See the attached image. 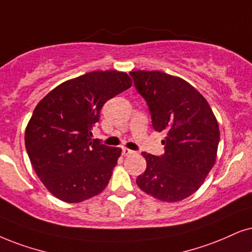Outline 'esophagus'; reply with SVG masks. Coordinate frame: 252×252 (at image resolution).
Instances as JSON below:
<instances>
[{"label": "esophagus", "instance_id": "obj_1", "mask_svg": "<svg viewBox=\"0 0 252 252\" xmlns=\"http://www.w3.org/2000/svg\"><path fill=\"white\" fill-rule=\"evenodd\" d=\"M132 154H133L132 150L126 149V148H123V149H122V155H123V156H130V155H132Z\"/></svg>", "mask_w": 252, "mask_h": 252}]
</instances>
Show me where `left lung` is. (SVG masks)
I'll return each mask as SVG.
<instances>
[{
  "mask_svg": "<svg viewBox=\"0 0 252 252\" xmlns=\"http://www.w3.org/2000/svg\"><path fill=\"white\" fill-rule=\"evenodd\" d=\"M145 98L156 131H165V154L142 152L146 170L136 179L143 192L164 202L192 195L214 166L220 142L211 106L192 85L159 71L130 72Z\"/></svg>",
  "mask_w": 252,
  "mask_h": 252,
  "instance_id": "1",
  "label": "left lung"
}]
</instances>
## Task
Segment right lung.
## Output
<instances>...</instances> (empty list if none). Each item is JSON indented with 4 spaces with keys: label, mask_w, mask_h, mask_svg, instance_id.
<instances>
[{
    "label": "right lung",
    "mask_w": 252,
    "mask_h": 252,
    "mask_svg": "<svg viewBox=\"0 0 252 252\" xmlns=\"http://www.w3.org/2000/svg\"><path fill=\"white\" fill-rule=\"evenodd\" d=\"M131 85L126 72H89L57 86L34 108L25 148L40 181L59 200L82 202L106 189L122 150L92 139V130L103 104Z\"/></svg>",
    "instance_id": "right-lung-1"
}]
</instances>
